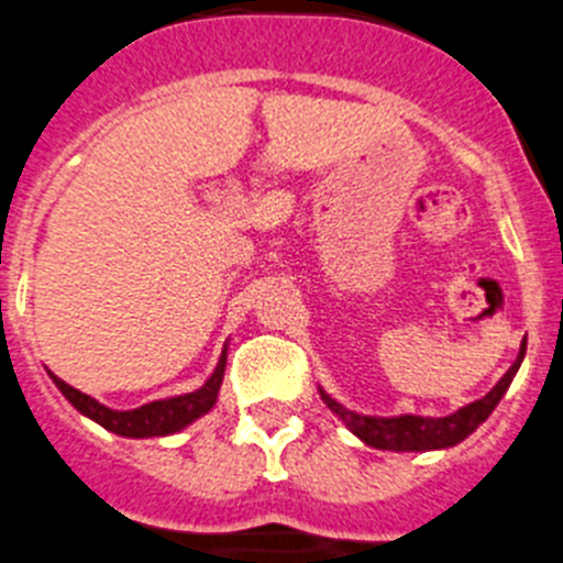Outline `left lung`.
Returning a JSON list of instances; mask_svg holds the SVG:
<instances>
[{
	"label": "left lung",
	"mask_w": 563,
	"mask_h": 563,
	"mask_svg": "<svg viewBox=\"0 0 563 563\" xmlns=\"http://www.w3.org/2000/svg\"><path fill=\"white\" fill-rule=\"evenodd\" d=\"M523 353H527V339H523L516 364L504 373L501 382H498L487 396L473 401V405L461 407L453 416H444V419H424V416L376 419V416H358V412L344 410V407H341L335 398H330L324 390H321V398H324V405H328L335 416H341V421H344L364 444L376 446V450H396V453L441 450V446H453L459 444V441H464L475 427L482 424V421H487V416L496 410V405L501 401L507 387H510L512 376H516L518 367H521Z\"/></svg>",
	"instance_id": "8db88e82"
}]
</instances>
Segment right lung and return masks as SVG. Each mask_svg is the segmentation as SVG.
<instances>
[{
	"label": "right lung",
	"mask_w": 563,
	"mask_h": 563,
	"mask_svg": "<svg viewBox=\"0 0 563 563\" xmlns=\"http://www.w3.org/2000/svg\"><path fill=\"white\" fill-rule=\"evenodd\" d=\"M224 353L219 358V367H216L213 376L208 378V384L196 393H187V396L165 398V401H151V405H142L136 410H110V407L99 405L96 398L85 396L81 390L65 384L62 378L53 376L56 387L62 390V396L70 401L79 412H85L88 419H93L96 424H102L104 430L117 432V435H128V439H147V435H170V432H179L181 427H187L190 421H196L199 416L210 410L216 405V396H219V387H222L224 378Z\"/></svg>",
	"instance_id": "1"
}]
</instances>
